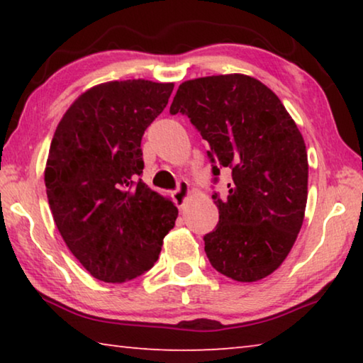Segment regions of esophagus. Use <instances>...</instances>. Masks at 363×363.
I'll return each instance as SVG.
<instances>
[{
	"instance_id": "obj_1",
	"label": "esophagus",
	"mask_w": 363,
	"mask_h": 363,
	"mask_svg": "<svg viewBox=\"0 0 363 363\" xmlns=\"http://www.w3.org/2000/svg\"><path fill=\"white\" fill-rule=\"evenodd\" d=\"M190 194V186L187 181H179L177 182V189L174 190V200L179 208H184L186 205V200Z\"/></svg>"
}]
</instances>
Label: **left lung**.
I'll return each mask as SVG.
<instances>
[{
	"mask_svg": "<svg viewBox=\"0 0 363 363\" xmlns=\"http://www.w3.org/2000/svg\"><path fill=\"white\" fill-rule=\"evenodd\" d=\"M177 112L210 145L214 182L220 168L232 174L227 199L213 195L219 223L203 237L208 259L232 280L267 277L304 220L309 164L296 123L266 84L242 73L184 82L169 107Z\"/></svg>",
	"mask_w": 363,
	"mask_h": 363,
	"instance_id": "1",
	"label": "left lung"
}]
</instances>
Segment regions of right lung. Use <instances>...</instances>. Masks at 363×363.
Returning a JSON list of instances; mask_svg holds the SVG:
<instances>
[{"instance_id": "right-lung-1", "label": "right lung", "mask_w": 363, "mask_h": 363, "mask_svg": "<svg viewBox=\"0 0 363 363\" xmlns=\"http://www.w3.org/2000/svg\"><path fill=\"white\" fill-rule=\"evenodd\" d=\"M173 83L97 84L64 113L49 149L45 184L54 223L97 280L123 284L149 270L177 208L140 179V140L167 107Z\"/></svg>"}]
</instances>
